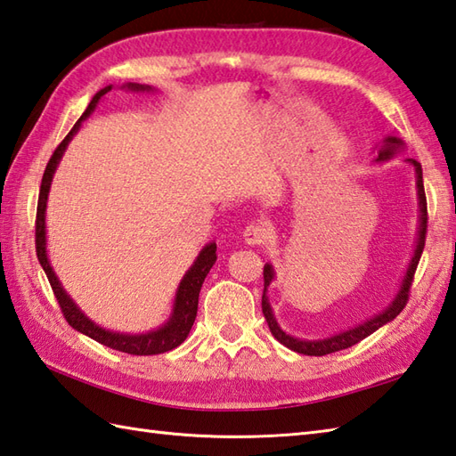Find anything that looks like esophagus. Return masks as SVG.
<instances>
[{
    "instance_id": "esophagus-1",
    "label": "esophagus",
    "mask_w": 456,
    "mask_h": 456,
    "mask_svg": "<svg viewBox=\"0 0 456 456\" xmlns=\"http://www.w3.org/2000/svg\"><path fill=\"white\" fill-rule=\"evenodd\" d=\"M268 229L265 225H258V223H250V225L245 227L243 231V239L245 243L250 247H258V245H265L266 239H268Z\"/></svg>"
}]
</instances>
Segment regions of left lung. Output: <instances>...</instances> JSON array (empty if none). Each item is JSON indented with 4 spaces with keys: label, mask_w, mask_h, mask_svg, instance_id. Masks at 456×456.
<instances>
[{
    "label": "left lung",
    "mask_w": 456,
    "mask_h": 456,
    "mask_svg": "<svg viewBox=\"0 0 456 456\" xmlns=\"http://www.w3.org/2000/svg\"><path fill=\"white\" fill-rule=\"evenodd\" d=\"M378 151V159L374 162H386L390 160L395 152L403 151V141L398 137H386L380 147L376 149ZM405 162L411 164L413 170H415V188H418V206H419V225H418V239H415V247H413V255L408 268H405V274L402 278V284L398 294L394 296L392 302L386 305L380 314H376L372 317H368L366 322L358 323L351 329H345L341 333H335L331 337H325V338H297L288 335L282 327L278 325L274 312H273V305L268 302V286L273 284V280L276 276L273 265H265V292H263V314L266 323L270 327V333L274 335L276 341L282 343L284 346L292 348L294 353L299 354H307V356H323V354H331L337 351H343V348L353 346L356 343H361L362 338H366L368 335H372L376 329L384 327L386 323L394 322L395 317L400 315L402 309L408 304V296H410V288L413 282V274H415V268L419 265V258L423 253V247H425V235H428V200H425V190H423V172H421V164L415 160V159H405Z\"/></svg>",
    "instance_id": "8db88e82"
}]
</instances>
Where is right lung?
Wrapping results in <instances>:
<instances>
[{
	"mask_svg": "<svg viewBox=\"0 0 456 456\" xmlns=\"http://www.w3.org/2000/svg\"><path fill=\"white\" fill-rule=\"evenodd\" d=\"M113 86H105L98 94L94 95L92 102L86 111L82 113V118L76 121L72 131L66 134L64 141L58 144L56 151L53 152L51 160H48L45 174H43V182H41V191H38V206H37V223H35V245H37V258L41 263L45 274L48 278V282L53 286V292L58 299V305H61L62 314L66 317V322L70 327H74L76 331H80L84 335H88L94 341H98L105 346L115 348V351L121 353H129V354H139V356H147V354H160L172 351L178 345L186 341V337L190 335V329L196 322L198 315V297H200V289L203 280L209 274L211 266L216 265L217 260V245L216 243H208L200 250V255L193 260V265L188 268V273L183 274L180 280L176 296H174V305H172V314L167 319V323L160 325L159 329L149 333H118V331H110V329H103L95 322L86 315L82 309L74 304V299L66 294V289L62 288L61 280L56 278L54 270L51 266V260H48L46 255V201H48V191H51V183L53 176L56 172L58 162H61L62 154L68 147V142L74 139V134L80 131L82 121H86L94 113V110L98 108L100 100L108 94ZM125 90L129 92H154V88L144 84H133L127 82L123 86Z\"/></svg>",
	"mask_w": 456,
	"mask_h": 456,
	"instance_id": "obj_1",
	"label": "right lung"
}]
</instances>
